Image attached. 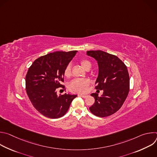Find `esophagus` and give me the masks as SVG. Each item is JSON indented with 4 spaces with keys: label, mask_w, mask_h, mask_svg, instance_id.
Here are the masks:
<instances>
[{
    "label": "esophagus",
    "mask_w": 157,
    "mask_h": 157,
    "mask_svg": "<svg viewBox=\"0 0 157 157\" xmlns=\"http://www.w3.org/2000/svg\"><path fill=\"white\" fill-rule=\"evenodd\" d=\"M79 96H81V97H82V98H86L87 96V95H83V94H79Z\"/></svg>",
    "instance_id": "34e87169"
}]
</instances>
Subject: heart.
Segmentation results:
<instances>
[{"label": "heart", "mask_w": 157, "mask_h": 157, "mask_svg": "<svg viewBox=\"0 0 157 157\" xmlns=\"http://www.w3.org/2000/svg\"><path fill=\"white\" fill-rule=\"evenodd\" d=\"M80 63L83 68L89 70L91 68V63L87 59H82ZM71 65L69 64L66 66L64 70V76L66 78H69L71 76ZM90 84V81L88 79L76 78L73 79L69 85V89L73 93H85L86 92L87 87Z\"/></svg>", "instance_id": "heart-1"}]
</instances>
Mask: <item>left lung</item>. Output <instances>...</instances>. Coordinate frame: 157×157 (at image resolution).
<instances>
[{
	"label": "left lung",
	"mask_w": 157,
	"mask_h": 157,
	"mask_svg": "<svg viewBox=\"0 0 157 157\" xmlns=\"http://www.w3.org/2000/svg\"><path fill=\"white\" fill-rule=\"evenodd\" d=\"M87 55L98 61L99 74L95 88L103 90L100 97L97 93L91 94L95 102L89 110L100 117L109 116L120 109L128 96L130 79L127 66L117 56L103 51H87Z\"/></svg>",
	"instance_id": "obj_1"
}]
</instances>
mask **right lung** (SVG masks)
<instances>
[{
  "label": "right lung",
  "mask_w": 157,
  "mask_h": 157,
  "mask_svg": "<svg viewBox=\"0 0 157 157\" xmlns=\"http://www.w3.org/2000/svg\"><path fill=\"white\" fill-rule=\"evenodd\" d=\"M77 51L55 52L39 57L29 68L25 77L26 92L33 107L44 116L57 119L68 111L77 95L58 96L56 89L64 86V70Z\"/></svg>",
  "instance_id": "obj_1"
}]
</instances>
